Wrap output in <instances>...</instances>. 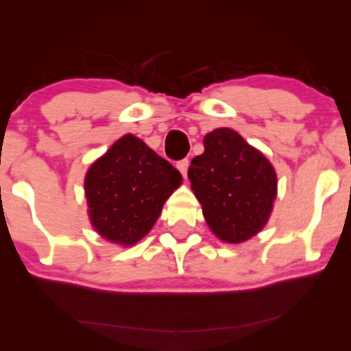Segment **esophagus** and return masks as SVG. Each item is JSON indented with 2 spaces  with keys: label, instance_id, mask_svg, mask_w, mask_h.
Wrapping results in <instances>:
<instances>
[{
  "label": "esophagus",
  "instance_id": "obj_1",
  "mask_svg": "<svg viewBox=\"0 0 351 351\" xmlns=\"http://www.w3.org/2000/svg\"><path fill=\"white\" fill-rule=\"evenodd\" d=\"M188 167H189L188 160H181V162L176 163V168H178V170L181 171V175H183L184 178H186V175H188Z\"/></svg>",
  "mask_w": 351,
  "mask_h": 351
}]
</instances>
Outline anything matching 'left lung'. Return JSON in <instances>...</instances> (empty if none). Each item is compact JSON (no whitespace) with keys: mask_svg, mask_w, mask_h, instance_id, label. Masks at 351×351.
Segmentation results:
<instances>
[{"mask_svg":"<svg viewBox=\"0 0 351 351\" xmlns=\"http://www.w3.org/2000/svg\"><path fill=\"white\" fill-rule=\"evenodd\" d=\"M191 160L188 178L213 234L245 243L264 229L277 196V175L263 152L232 128H216Z\"/></svg>","mask_w":351,"mask_h":351,"instance_id":"1","label":"left lung"}]
</instances>
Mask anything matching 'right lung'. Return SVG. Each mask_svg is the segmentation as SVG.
<instances>
[{"mask_svg": "<svg viewBox=\"0 0 351 351\" xmlns=\"http://www.w3.org/2000/svg\"><path fill=\"white\" fill-rule=\"evenodd\" d=\"M181 181V173L143 140L123 135L86 173L88 221L108 243L134 245L155 226Z\"/></svg>", "mask_w": 351, "mask_h": 351, "instance_id": "1", "label": "right lung"}]
</instances>
